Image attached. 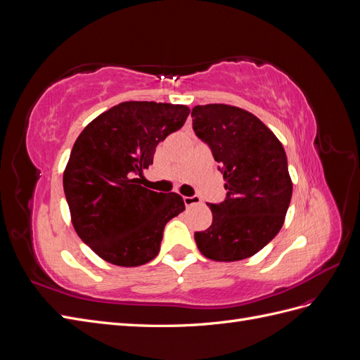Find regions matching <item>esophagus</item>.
<instances>
[{
    "label": "esophagus",
    "instance_id": "obj_1",
    "mask_svg": "<svg viewBox=\"0 0 360 360\" xmlns=\"http://www.w3.org/2000/svg\"><path fill=\"white\" fill-rule=\"evenodd\" d=\"M183 201H184V205H186V207H192L195 204H200L201 198L200 197H184Z\"/></svg>",
    "mask_w": 360,
    "mask_h": 360
}]
</instances>
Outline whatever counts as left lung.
Returning a JSON list of instances; mask_svg holds the SVG:
<instances>
[{
    "mask_svg": "<svg viewBox=\"0 0 360 360\" xmlns=\"http://www.w3.org/2000/svg\"><path fill=\"white\" fill-rule=\"evenodd\" d=\"M193 130L209 144L224 174L226 200L209 204L213 222L195 233L213 261L255 255L284 225L292 183L285 150L275 134L242 108L210 103L192 110Z\"/></svg>",
    "mask_w": 360,
    "mask_h": 360,
    "instance_id": "1",
    "label": "left lung"
}]
</instances>
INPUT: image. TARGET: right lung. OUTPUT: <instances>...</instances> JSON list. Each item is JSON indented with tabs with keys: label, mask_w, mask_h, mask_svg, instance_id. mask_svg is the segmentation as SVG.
<instances>
[{
	"label": "right lung",
	"mask_w": 360,
	"mask_h": 360,
	"mask_svg": "<svg viewBox=\"0 0 360 360\" xmlns=\"http://www.w3.org/2000/svg\"><path fill=\"white\" fill-rule=\"evenodd\" d=\"M189 112L186 105L123 102L96 117L75 141L63 174L72 224L108 263H148L159 254L167 222L184 210L179 193L150 191L136 176Z\"/></svg>",
	"instance_id": "right-lung-1"
}]
</instances>
